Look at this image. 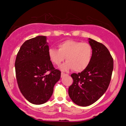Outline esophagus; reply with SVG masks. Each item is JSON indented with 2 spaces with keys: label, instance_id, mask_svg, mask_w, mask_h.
<instances>
[{
  "label": "esophagus",
  "instance_id": "1",
  "mask_svg": "<svg viewBox=\"0 0 126 126\" xmlns=\"http://www.w3.org/2000/svg\"><path fill=\"white\" fill-rule=\"evenodd\" d=\"M64 75H65V73H63V72H62V73H61V76H62V77H63V76H64Z\"/></svg>",
  "mask_w": 126,
  "mask_h": 126
}]
</instances>
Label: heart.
I'll return each mask as SVG.
<instances>
[{
	"mask_svg": "<svg viewBox=\"0 0 126 126\" xmlns=\"http://www.w3.org/2000/svg\"><path fill=\"white\" fill-rule=\"evenodd\" d=\"M59 50L51 47L48 50L50 61L59 66L64 61L66 62L62 69L69 70L73 69L75 72H82L90 64L93 56V49L88 43H82L75 40H66L58 45Z\"/></svg>",
	"mask_w": 126,
	"mask_h": 126,
	"instance_id": "b5f03b06",
	"label": "heart"
}]
</instances>
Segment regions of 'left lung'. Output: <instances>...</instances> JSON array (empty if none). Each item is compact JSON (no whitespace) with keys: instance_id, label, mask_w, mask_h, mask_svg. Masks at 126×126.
Listing matches in <instances>:
<instances>
[{"instance_id":"8db88e82","label":"left lung","mask_w":126,"mask_h":126,"mask_svg":"<svg viewBox=\"0 0 126 126\" xmlns=\"http://www.w3.org/2000/svg\"><path fill=\"white\" fill-rule=\"evenodd\" d=\"M93 56L88 67L81 73H72L73 82L69 88V95L74 103L89 106L105 93L110 83L114 62L106 47L102 43L89 38Z\"/></svg>"}]
</instances>
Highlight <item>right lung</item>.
<instances>
[{
    "label": "right lung",
    "mask_w": 126,
    "mask_h": 126,
    "mask_svg": "<svg viewBox=\"0 0 126 126\" xmlns=\"http://www.w3.org/2000/svg\"><path fill=\"white\" fill-rule=\"evenodd\" d=\"M48 49L46 36H37L24 42L16 58L18 87L23 96L33 104L47 102L61 76V72L55 69L49 59Z\"/></svg>",
    "instance_id": "add662e5"
}]
</instances>
